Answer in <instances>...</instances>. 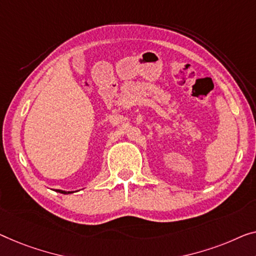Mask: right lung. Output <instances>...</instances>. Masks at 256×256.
I'll return each instance as SVG.
<instances>
[{"label": "right lung", "mask_w": 256, "mask_h": 256, "mask_svg": "<svg viewBox=\"0 0 256 256\" xmlns=\"http://www.w3.org/2000/svg\"><path fill=\"white\" fill-rule=\"evenodd\" d=\"M56 192L62 193V194H70V193H72V192H66V190H56Z\"/></svg>", "instance_id": "1"}]
</instances>
